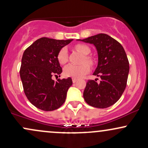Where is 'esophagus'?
I'll use <instances>...</instances> for the list:
<instances>
[{
	"instance_id": "34e87169",
	"label": "esophagus",
	"mask_w": 148,
	"mask_h": 148,
	"mask_svg": "<svg viewBox=\"0 0 148 148\" xmlns=\"http://www.w3.org/2000/svg\"><path fill=\"white\" fill-rule=\"evenodd\" d=\"M72 82L73 83H76V81H77V79H76V78H72Z\"/></svg>"
}]
</instances>
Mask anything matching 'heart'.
Segmentation results:
<instances>
[{
  "label": "heart",
  "instance_id": "heart-1",
  "mask_svg": "<svg viewBox=\"0 0 148 148\" xmlns=\"http://www.w3.org/2000/svg\"><path fill=\"white\" fill-rule=\"evenodd\" d=\"M74 49L79 53H82L83 55H84L82 61H81L83 64L78 66L73 65V64H69V65L66 66L64 68L63 74L67 77H73L77 79V78L84 76L89 72L90 68L88 64H89L90 66H93L95 64V60L92 57L89 56L91 50L88 46L84 45V44H78L75 45ZM57 60L59 63L62 65L67 62L68 53H67V50L65 47H62L58 53ZM86 62H87L88 64H87V63L86 64Z\"/></svg>",
  "mask_w": 148,
  "mask_h": 148
}]
</instances>
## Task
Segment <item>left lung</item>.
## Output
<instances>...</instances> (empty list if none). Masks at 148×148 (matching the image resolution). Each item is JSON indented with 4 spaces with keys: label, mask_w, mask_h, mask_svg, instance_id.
<instances>
[{
    "label": "left lung",
    "mask_w": 148,
    "mask_h": 148,
    "mask_svg": "<svg viewBox=\"0 0 148 148\" xmlns=\"http://www.w3.org/2000/svg\"><path fill=\"white\" fill-rule=\"evenodd\" d=\"M93 44L98 53V65L93 75L101 81L88 80L84 92L90 106L105 108L118 101L127 86L130 63L123 46L106 34L99 33L82 40Z\"/></svg>",
    "instance_id": "1"
}]
</instances>
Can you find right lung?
Listing matches in <instances>:
<instances>
[{
	"label": "right lung",
	"instance_id": "obj_1",
	"mask_svg": "<svg viewBox=\"0 0 148 148\" xmlns=\"http://www.w3.org/2000/svg\"><path fill=\"white\" fill-rule=\"evenodd\" d=\"M72 41L42 37L23 52L19 71L23 91L30 102L39 109L53 111L65 101L67 90L72 85V79L54 81L52 76L62 72L57 54Z\"/></svg>",
	"mask_w": 148,
	"mask_h": 148
}]
</instances>
